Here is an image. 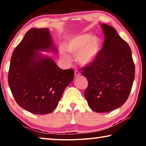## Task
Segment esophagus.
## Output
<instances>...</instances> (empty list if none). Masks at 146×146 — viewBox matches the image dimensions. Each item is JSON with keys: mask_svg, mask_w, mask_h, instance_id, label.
I'll list each match as a JSON object with an SVG mask.
<instances>
[{"mask_svg": "<svg viewBox=\"0 0 146 146\" xmlns=\"http://www.w3.org/2000/svg\"><path fill=\"white\" fill-rule=\"evenodd\" d=\"M74 75H75V76H78L80 75V72L78 70H75Z\"/></svg>", "mask_w": 146, "mask_h": 146, "instance_id": "obj_1", "label": "esophagus"}]
</instances>
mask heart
<instances>
[{"instance_id": "obj_1", "label": "heart", "mask_w": 146, "mask_h": 146, "mask_svg": "<svg viewBox=\"0 0 146 146\" xmlns=\"http://www.w3.org/2000/svg\"><path fill=\"white\" fill-rule=\"evenodd\" d=\"M100 45V40L98 36L84 35L68 41L65 44V48L68 52L76 54V60L78 63L82 66H88L96 59ZM60 56L66 61L70 60V56L65 51L60 52Z\"/></svg>"}]
</instances>
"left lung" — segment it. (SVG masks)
Here are the masks:
<instances>
[{
    "label": "left lung",
    "instance_id": "left-lung-1",
    "mask_svg": "<svg viewBox=\"0 0 146 146\" xmlns=\"http://www.w3.org/2000/svg\"><path fill=\"white\" fill-rule=\"evenodd\" d=\"M105 36L95 61L82 68L88 81L84 95L96 112H108L126 102L135 77L130 47L111 26L102 25Z\"/></svg>",
    "mask_w": 146,
    "mask_h": 146
}]
</instances>
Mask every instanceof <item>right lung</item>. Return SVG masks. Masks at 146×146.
<instances>
[{
	"mask_svg": "<svg viewBox=\"0 0 146 146\" xmlns=\"http://www.w3.org/2000/svg\"><path fill=\"white\" fill-rule=\"evenodd\" d=\"M56 50L48 29H31L12 55L8 81L15 101L35 114L54 110L62 94L73 80L72 69H60L48 57L35 50Z\"/></svg>",
	"mask_w": 146,
	"mask_h": 146,
	"instance_id": "right-lung-1",
	"label": "right lung"
}]
</instances>
